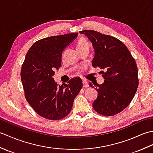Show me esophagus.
I'll return each mask as SVG.
<instances>
[{
  "mask_svg": "<svg viewBox=\"0 0 153 153\" xmlns=\"http://www.w3.org/2000/svg\"><path fill=\"white\" fill-rule=\"evenodd\" d=\"M83 87H89V83H88V82L86 80H83Z\"/></svg>",
  "mask_w": 153,
  "mask_h": 153,
  "instance_id": "esophagus-1",
  "label": "esophagus"
}]
</instances>
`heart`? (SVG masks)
I'll use <instances>...</instances> for the list:
<instances>
[{
    "label": "heart",
    "instance_id": "b5f03b06",
    "mask_svg": "<svg viewBox=\"0 0 153 153\" xmlns=\"http://www.w3.org/2000/svg\"><path fill=\"white\" fill-rule=\"evenodd\" d=\"M88 45V43H87V41L85 39L81 38V39H79L77 43V48H79L82 46H84V45Z\"/></svg>",
    "mask_w": 153,
    "mask_h": 153
}]
</instances>
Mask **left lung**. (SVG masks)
<instances>
[{
  "instance_id": "8db88e82",
  "label": "left lung",
  "mask_w": 153,
  "mask_h": 153,
  "mask_svg": "<svg viewBox=\"0 0 153 153\" xmlns=\"http://www.w3.org/2000/svg\"><path fill=\"white\" fill-rule=\"evenodd\" d=\"M91 42L95 56L93 66L105 70L102 84L97 83L98 97L93 103L95 111L105 116H114L128 106L139 85L138 70L134 58L121 41L94 30H83Z\"/></svg>"
}]
</instances>
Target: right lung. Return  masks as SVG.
<instances>
[{"label": "right lung", "mask_w": 153, "mask_h": 153, "mask_svg": "<svg viewBox=\"0 0 153 153\" xmlns=\"http://www.w3.org/2000/svg\"><path fill=\"white\" fill-rule=\"evenodd\" d=\"M78 33L44 38L32 45L21 68V80L25 97L37 114L51 120H58L69 114L74 100L83 87L76 77L68 84L54 82V71L61 66L63 50Z\"/></svg>", "instance_id": "obj_1"}]
</instances>
